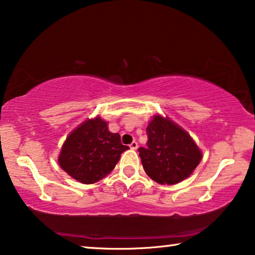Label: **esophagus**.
<instances>
[{"label":"esophagus","instance_id":"34e87169","mask_svg":"<svg viewBox=\"0 0 255 255\" xmlns=\"http://www.w3.org/2000/svg\"><path fill=\"white\" fill-rule=\"evenodd\" d=\"M129 147H130L131 149H137V147H138V144H137V141L133 140L132 143H131L130 145H129Z\"/></svg>","mask_w":255,"mask_h":255}]
</instances>
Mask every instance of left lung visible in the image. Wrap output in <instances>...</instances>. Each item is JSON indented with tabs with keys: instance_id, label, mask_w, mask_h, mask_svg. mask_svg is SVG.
Wrapping results in <instances>:
<instances>
[{
	"instance_id": "8db88e82",
	"label": "left lung",
	"mask_w": 255,
	"mask_h": 255,
	"mask_svg": "<svg viewBox=\"0 0 255 255\" xmlns=\"http://www.w3.org/2000/svg\"><path fill=\"white\" fill-rule=\"evenodd\" d=\"M147 147H139L143 167L150 179L159 184L179 183L192 173L202 153L191 136L179 125L154 116L146 128Z\"/></svg>"
}]
</instances>
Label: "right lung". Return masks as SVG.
<instances>
[{
	"label": "right lung",
	"instance_id": "obj_1",
	"mask_svg": "<svg viewBox=\"0 0 255 255\" xmlns=\"http://www.w3.org/2000/svg\"><path fill=\"white\" fill-rule=\"evenodd\" d=\"M128 148L122 144L119 133L110 132L105 120L97 117L88 119L68 135L58 163L73 179L92 184L109 174Z\"/></svg>",
	"mask_w": 255,
	"mask_h": 255
}]
</instances>
